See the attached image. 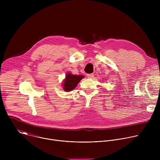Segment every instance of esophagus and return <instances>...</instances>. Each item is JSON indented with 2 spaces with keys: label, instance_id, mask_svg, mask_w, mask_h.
Returning <instances> with one entry per match:
<instances>
[{
  "label": "esophagus",
  "instance_id": "34e87169",
  "mask_svg": "<svg viewBox=\"0 0 160 160\" xmlns=\"http://www.w3.org/2000/svg\"><path fill=\"white\" fill-rule=\"evenodd\" d=\"M94 77V75L93 73H91V74H88L87 75V77L89 78H93V77Z\"/></svg>",
  "mask_w": 160,
  "mask_h": 160
}]
</instances>
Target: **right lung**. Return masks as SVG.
<instances>
[{"mask_svg":"<svg viewBox=\"0 0 160 160\" xmlns=\"http://www.w3.org/2000/svg\"><path fill=\"white\" fill-rule=\"evenodd\" d=\"M84 77L83 75H73L70 72L67 73L62 83L63 90L65 92H70L73 90L77 86L80 81Z\"/></svg>","mask_w":160,"mask_h":160,"instance_id":"1","label":"right lung"}]
</instances>
